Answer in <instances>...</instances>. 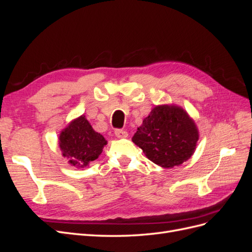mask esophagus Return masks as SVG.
I'll list each match as a JSON object with an SVG mask.
<instances>
[{
    "label": "esophagus",
    "instance_id": "1",
    "mask_svg": "<svg viewBox=\"0 0 252 252\" xmlns=\"http://www.w3.org/2000/svg\"><path fill=\"white\" fill-rule=\"evenodd\" d=\"M114 134H116V136H117V138H119V139L127 138V136H128L127 131L123 130V129H117V130L114 131Z\"/></svg>",
    "mask_w": 252,
    "mask_h": 252
}]
</instances>
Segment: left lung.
Instances as JSON below:
<instances>
[{
	"label": "left lung",
	"instance_id": "left-lung-1",
	"mask_svg": "<svg viewBox=\"0 0 252 252\" xmlns=\"http://www.w3.org/2000/svg\"><path fill=\"white\" fill-rule=\"evenodd\" d=\"M200 134L195 122L178 105H158L132 136L151 162L172 168L193 156Z\"/></svg>",
	"mask_w": 252,
	"mask_h": 252
}]
</instances>
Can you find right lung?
Returning a JSON list of instances; mask_svg holds the SVG:
<instances>
[{
    "instance_id": "obj_1",
    "label": "right lung",
    "mask_w": 252,
    "mask_h": 252,
    "mask_svg": "<svg viewBox=\"0 0 252 252\" xmlns=\"http://www.w3.org/2000/svg\"><path fill=\"white\" fill-rule=\"evenodd\" d=\"M106 144L107 141L94 130L84 114L72 120L59 135L62 156L77 168H84L96 159Z\"/></svg>"
}]
</instances>
